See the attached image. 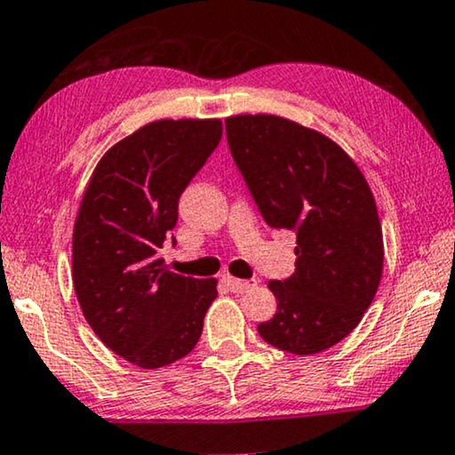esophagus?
Returning <instances> with one entry per match:
<instances>
[{
	"label": "esophagus",
	"mask_w": 455,
	"mask_h": 455,
	"mask_svg": "<svg viewBox=\"0 0 455 455\" xmlns=\"http://www.w3.org/2000/svg\"><path fill=\"white\" fill-rule=\"evenodd\" d=\"M223 281L228 283L229 291H232V292H246L250 289H254V286L258 284L254 278H250V281H240V278H234L229 275H223Z\"/></svg>",
	"instance_id": "obj_1"
}]
</instances>
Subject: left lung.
<instances>
[{
  "label": "left lung",
  "instance_id": "8db88e82",
  "mask_svg": "<svg viewBox=\"0 0 455 455\" xmlns=\"http://www.w3.org/2000/svg\"><path fill=\"white\" fill-rule=\"evenodd\" d=\"M226 134L264 221L297 234L295 272L268 283L276 313L258 333L283 352H323L360 323L380 284L382 228L364 174L330 138L284 117H228Z\"/></svg>",
  "mask_w": 455,
  "mask_h": 455
}]
</instances>
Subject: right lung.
<instances>
[{
    "label": "right lung",
    "instance_id": "right-lung-1",
    "mask_svg": "<svg viewBox=\"0 0 455 455\" xmlns=\"http://www.w3.org/2000/svg\"><path fill=\"white\" fill-rule=\"evenodd\" d=\"M223 134L220 120H160L124 138L100 160L73 234V284L91 330L140 368L191 352L218 297L215 278L183 276L158 258L179 199Z\"/></svg>",
    "mask_w": 455,
    "mask_h": 455
}]
</instances>
